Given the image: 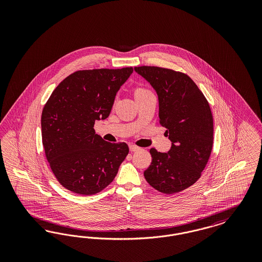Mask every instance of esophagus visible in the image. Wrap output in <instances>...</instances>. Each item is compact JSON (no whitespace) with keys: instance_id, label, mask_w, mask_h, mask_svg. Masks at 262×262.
<instances>
[{"instance_id":"34e87169","label":"esophagus","mask_w":262,"mask_h":262,"mask_svg":"<svg viewBox=\"0 0 262 262\" xmlns=\"http://www.w3.org/2000/svg\"><path fill=\"white\" fill-rule=\"evenodd\" d=\"M138 149H139V147H137V146L134 145V144H130V145H129V150H130V151H137Z\"/></svg>"}]
</instances>
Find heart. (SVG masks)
Wrapping results in <instances>:
<instances>
[{
  "label": "heart",
  "mask_w": 262,
  "mask_h": 262,
  "mask_svg": "<svg viewBox=\"0 0 262 262\" xmlns=\"http://www.w3.org/2000/svg\"><path fill=\"white\" fill-rule=\"evenodd\" d=\"M148 92H150V91L147 90L146 88H138L136 89L135 94H136V96H137V95H142V94H145V93H148Z\"/></svg>",
  "instance_id": "obj_1"
}]
</instances>
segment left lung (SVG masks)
Wrapping results in <instances>:
<instances>
[{"instance_id":"obj_1","label":"left lung","mask_w":262,"mask_h":262,"mask_svg":"<svg viewBox=\"0 0 262 262\" xmlns=\"http://www.w3.org/2000/svg\"><path fill=\"white\" fill-rule=\"evenodd\" d=\"M135 71L155 89L159 123L172 146L167 153L150 149L152 162L144 178L158 191L173 194L192 186L211 154L213 118L209 103L193 80L183 73L159 67Z\"/></svg>"}]
</instances>
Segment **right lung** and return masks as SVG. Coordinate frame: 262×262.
<instances>
[{
	"label": "right lung",
	"instance_id": "add662e5",
	"mask_svg": "<svg viewBox=\"0 0 262 262\" xmlns=\"http://www.w3.org/2000/svg\"><path fill=\"white\" fill-rule=\"evenodd\" d=\"M133 72L132 67L77 71L52 92L41 116L42 143L64 188L91 195L115 179L128 146L105 141L93 126L109 117L117 92Z\"/></svg>",
	"mask_w": 262,
	"mask_h": 262
}]
</instances>
